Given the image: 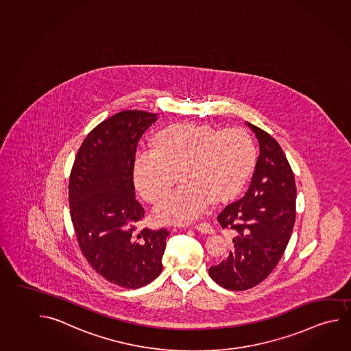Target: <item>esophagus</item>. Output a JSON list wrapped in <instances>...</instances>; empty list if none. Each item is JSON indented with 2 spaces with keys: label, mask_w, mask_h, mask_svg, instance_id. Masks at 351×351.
<instances>
[{
  "label": "esophagus",
  "mask_w": 351,
  "mask_h": 351,
  "mask_svg": "<svg viewBox=\"0 0 351 351\" xmlns=\"http://www.w3.org/2000/svg\"><path fill=\"white\" fill-rule=\"evenodd\" d=\"M195 228L196 231L202 232V233H205V234H211L214 230H213V227L210 226L208 223L206 222H200V223H196L195 226H193Z\"/></svg>",
  "instance_id": "obj_1"
}]
</instances>
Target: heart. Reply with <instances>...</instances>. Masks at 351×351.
<instances>
[{
	"mask_svg": "<svg viewBox=\"0 0 351 351\" xmlns=\"http://www.w3.org/2000/svg\"><path fill=\"white\" fill-rule=\"evenodd\" d=\"M156 147L137 151L132 180L137 193L154 202L172 183L180 168L177 188L160 194L154 216L163 223H189L213 202H226L242 189L254 167L256 152L242 129L215 130L206 125L176 124L158 132Z\"/></svg>",
	"mask_w": 351,
	"mask_h": 351,
	"instance_id": "obj_1",
	"label": "heart"
}]
</instances>
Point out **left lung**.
<instances>
[{
  "label": "left lung",
  "instance_id": "1",
  "mask_svg": "<svg viewBox=\"0 0 351 351\" xmlns=\"http://www.w3.org/2000/svg\"><path fill=\"white\" fill-rule=\"evenodd\" d=\"M245 125L256 135L259 156L247 193L217 216L234 238L226 259L208 269L216 284L232 291L254 287L273 271L296 219L295 177L284 151L267 132Z\"/></svg>",
  "mask_w": 351,
  "mask_h": 351
}]
</instances>
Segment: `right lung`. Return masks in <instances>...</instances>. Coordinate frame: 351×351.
I'll return each instance as SVG.
<instances>
[{"instance_id":"obj_1","label":"right lung","mask_w":351,"mask_h":351,"mask_svg":"<svg viewBox=\"0 0 351 351\" xmlns=\"http://www.w3.org/2000/svg\"><path fill=\"white\" fill-rule=\"evenodd\" d=\"M157 114L124 110L95 126L72 167L69 204L80 248L104 279L126 289L147 285L162 271L166 228L136 231L143 208L135 199L137 143Z\"/></svg>"}]
</instances>
